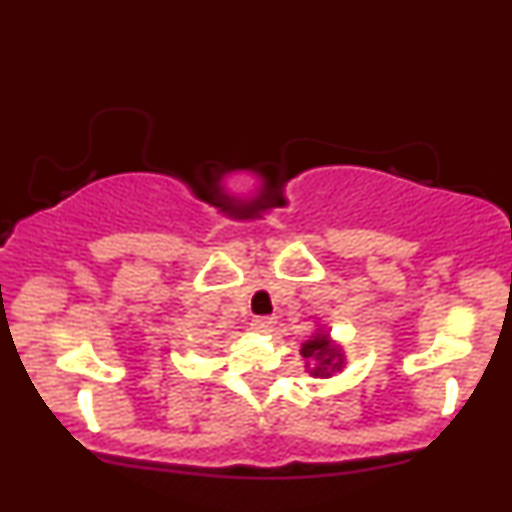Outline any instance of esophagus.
<instances>
[{"mask_svg":"<svg viewBox=\"0 0 512 512\" xmlns=\"http://www.w3.org/2000/svg\"><path fill=\"white\" fill-rule=\"evenodd\" d=\"M274 325H276L274 317H255V320H252V330L262 332V334L264 332H272Z\"/></svg>","mask_w":512,"mask_h":512,"instance_id":"obj_1","label":"esophagus"}]
</instances>
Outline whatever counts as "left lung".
I'll return each mask as SVG.
<instances>
[{
    "label": "left lung",
    "mask_w": 512,
    "mask_h": 512,
    "mask_svg": "<svg viewBox=\"0 0 512 512\" xmlns=\"http://www.w3.org/2000/svg\"><path fill=\"white\" fill-rule=\"evenodd\" d=\"M301 356L305 358V370L313 378H332L346 368L344 346L334 342L330 330L322 325H317V330L301 344Z\"/></svg>",
    "instance_id": "1"
}]
</instances>
